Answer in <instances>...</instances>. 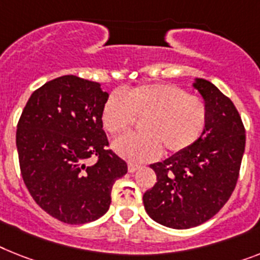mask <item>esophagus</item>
I'll return each mask as SVG.
<instances>
[{"label":"esophagus","mask_w":260,"mask_h":260,"mask_svg":"<svg viewBox=\"0 0 260 260\" xmlns=\"http://www.w3.org/2000/svg\"><path fill=\"white\" fill-rule=\"evenodd\" d=\"M127 169H128V173H135V171L141 169V166H139V165H135V164H128Z\"/></svg>","instance_id":"34e87169"}]
</instances>
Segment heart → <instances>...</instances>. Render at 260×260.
Returning a JSON list of instances; mask_svg holds the SVG:
<instances>
[{
    "mask_svg": "<svg viewBox=\"0 0 260 260\" xmlns=\"http://www.w3.org/2000/svg\"><path fill=\"white\" fill-rule=\"evenodd\" d=\"M143 117V132L128 133L113 143V149L128 162H149L158 158L162 146L169 154L182 153L198 142L209 121V109L202 98L190 95L171 83H147L125 94L114 91L101 111L109 134L123 133Z\"/></svg>",
    "mask_w": 260,
    "mask_h": 260,
    "instance_id": "b5f03b06",
    "label": "heart"
}]
</instances>
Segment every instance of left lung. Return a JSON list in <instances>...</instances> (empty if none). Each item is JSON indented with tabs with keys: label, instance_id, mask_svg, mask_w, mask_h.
<instances>
[{
	"label": "left lung",
	"instance_id": "8db88e82",
	"mask_svg": "<svg viewBox=\"0 0 260 260\" xmlns=\"http://www.w3.org/2000/svg\"><path fill=\"white\" fill-rule=\"evenodd\" d=\"M192 86L209 109L205 133L190 149L150 165L156 183L143 194L150 218L177 230L207 222L226 205L246 146V130L233 101L206 79L197 78Z\"/></svg>",
	"mask_w": 260,
	"mask_h": 260
}]
</instances>
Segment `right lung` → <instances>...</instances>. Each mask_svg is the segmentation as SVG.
Instances as JSON below:
<instances>
[{"instance_id":"add662e5","label":"right lung","mask_w":260,"mask_h":260,"mask_svg":"<svg viewBox=\"0 0 260 260\" xmlns=\"http://www.w3.org/2000/svg\"><path fill=\"white\" fill-rule=\"evenodd\" d=\"M107 98L98 82L58 77L30 95L17 125L23 182L41 209L63 223L101 218L113 184L127 173L125 160L107 150L101 121Z\"/></svg>"}]
</instances>
